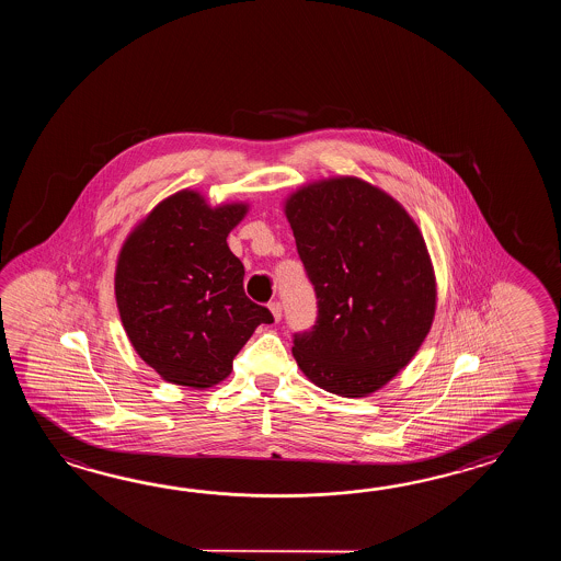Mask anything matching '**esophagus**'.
<instances>
[{
    "instance_id": "obj_1",
    "label": "esophagus",
    "mask_w": 561,
    "mask_h": 561,
    "mask_svg": "<svg viewBox=\"0 0 561 561\" xmlns=\"http://www.w3.org/2000/svg\"><path fill=\"white\" fill-rule=\"evenodd\" d=\"M268 309H271V312H273L275 321H280V319H283V305H280L278 300H275V302H271V305H268Z\"/></svg>"
}]
</instances>
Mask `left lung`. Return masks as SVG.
<instances>
[{"label":"left lung","mask_w":561,"mask_h":561,"mask_svg":"<svg viewBox=\"0 0 561 561\" xmlns=\"http://www.w3.org/2000/svg\"><path fill=\"white\" fill-rule=\"evenodd\" d=\"M285 213L317 297L293 355L324 391L367 397L430 333L437 290L425 240L401 204L358 179L309 184Z\"/></svg>","instance_id":"1"}]
</instances>
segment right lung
Listing matches in <instances>:
<instances>
[{"instance_id":"obj_1","label":"right lung","mask_w":561,"mask_h":561,"mask_svg":"<svg viewBox=\"0 0 561 561\" xmlns=\"http://www.w3.org/2000/svg\"><path fill=\"white\" fill-rule=\"evenodd\" d=\"M244 204L210 208L198 192L158 204L119 252L116 302L136 353L168 382L208 389L273 312L244 295L228 232Z\"/></svg>"}]
</instances>
